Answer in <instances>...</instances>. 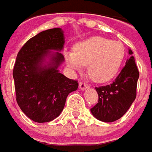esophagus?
<instances>
[{"label":"esophagus","mask_w":152,"mask_h":152,"mask_svg":"<svg viewBox=\"0 0 152 152\" xmlns=\"http://www.w3.org/2000/svg\"><path fill=\"white\" fill-rule=\"evenodd\" d=\"M79 88L83 91V90H85V89L88 88V85L87 83H83V82H80V83H79Z\"/></svg>","instance_id":"esophagus-1"}]
</instances>
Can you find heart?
<instances>
[{"label": "heart", "mask_w": 152, "mask_h": 152, "mask_svg": "<svg viewBox=\"0 0 152 152\" xmlns=\"http://www.w3.org/2000/svg\"><path fill=\"white\" fill-rule=\"evenodd\" d=\"M126 55L122 42L94 37L77 43L75 51L65 53L70 69L82 70L88 65L89 76L97 83H105L117 74Z\"/></svg>", "instance_id": "heart-1"}]
</instances>
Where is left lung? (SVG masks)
Here are the masks:
<instances>
[{"instance_id": "obj_1", "label": "left lung", "mask_w": 152, "mask_h": 152, "mask_svg": "<svg viewBox=\"0 0 152 152\" xmlns=\"http://www.w3.org/2000/svg\"><path fill=\"white\" fill-rule=\"evenodd\" d=\"M129 58L115 81L110 85L95 88L99 101L90 110L101 122H112L120 119L135 99L140 73L131 49H129Z\"/></svg>"}]
</instances>
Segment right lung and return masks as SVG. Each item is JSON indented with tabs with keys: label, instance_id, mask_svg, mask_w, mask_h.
I'll list each match as a JSON object with an SVG mask.
<instances>
[{
	"label": "right lung",
	"instance_id": "obj_1",
	"mask_svg": "<svg viewBox=\"0 0 152 152\" xmlns=\"http://www.w3.org/2000/svg\"><path fill=\"white\" fill-rule=\"evenodd\" d=\"M64 45L63 30L50 29L30 38L17 55L12 72L17 103L34 122H51L58 117L68 94L78 88L77 81L58 70L64 61L60 53Z\"/></svg>",
	"mask_w": 152,
	"mask_h": 152
}]
</instances>
